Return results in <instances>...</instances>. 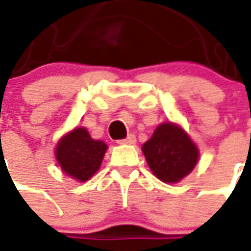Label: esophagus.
<instances>
[{"label": "esophagus", "instance_id": "1", "mask_svg": "<svg viewBox=\"0 0 251 251\" xmlns=\"http://www.w3.org/2000/svg\"><path fill=\"white\" fill-rule=\"evenodd\" d=\"M118 143H120V144H129V145H131V144L136 143V137H134L133 134H129L127 137L124 138V140H120Z\"/></svg>", "mask_w": 251, "mask_h": 251}]
</instances>
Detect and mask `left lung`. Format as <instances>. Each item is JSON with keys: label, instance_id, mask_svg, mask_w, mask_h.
I'll return each instance as SVG.
<instances>
[{"label": "left lung", "instance_id": "8db88e82", "mask_svg": "<svg viewBox=\"0 0 251 251\" xmlns=\"http://www.w3.org/2000/svg\"><path fill=\"white\" fill-rule=\"evenodd\" d=\"M143 153L152 173L163 182L176 183L190 174L199 162V148L180 126L159 125L144 143Z\"/></svg>", "mask_w": 251, "mask_h": 251}]
</instances>
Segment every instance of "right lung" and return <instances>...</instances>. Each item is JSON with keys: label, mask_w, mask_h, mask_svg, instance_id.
<instances>
[{"label": "right lung", "mask_w": 251, "mask_h": 251, "mask_svg": "<svg viewBox=\"0 0 251 251\" xmlns=\"http://www.w3.org/2000/svg\"><path fill=\"white\" fill-rule=\"evenodd\" d=\"M106 151V143L94 140L85 127H76L58 141L55 159L65 174L85 182L99 170Z\"/></svg>", "instance_id": "right-lung-1"}]
</instances>
